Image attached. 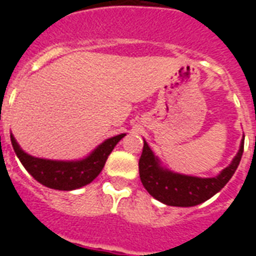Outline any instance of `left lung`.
Returning a JSON list of instances; mask_svg holds the SVG:
<instances>
[{
    "instance_id": "1",
    "label": "left lung",
    "mask_w": 256,
    "mask_h": 256,
    "mask_svg": "<svg viewBox=\"0 0 256 256\" xmlns=\"http://www.w3.org/2000/svg\"><path fill=\"white\" fill-rule=\"evenodd\" d=\"M244 138L240 142L236 156L226 168L216 176L202 178L194 175L179 174L168 170L154 154L144 140V150L140 160V176L148 192L156 200L175 207H192L206 202L222 190L234 175L242 160Z\"/></svg>"
}]
</instances>
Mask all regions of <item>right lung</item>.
Instances as JSON below:
<instances>
[{
	"label": "right lung",
	"instance_id": "right-lung-1",
	"mask_svg": "<svg viewBox=\"0 0 256 256\" xmlns=\"http://www.w3.org/2000/svg\"><path fill=\"white\" fill-rule=\"evenodd\" d=\"M124 136L126 134H118L108 138L85 158L76 160L37 158L24 152L13 134H10V140L18 160L37 182L54 190L72 191L92 183L100 175L110 152Z\"/></svg>",
	"mask_w": 256,
	"mask_h": 256
}]
</instances>
